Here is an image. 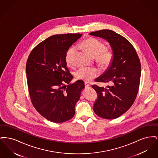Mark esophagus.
Here are the masks:
<instances>
[{
  "label": "esophagus",
  "instance_id": "1",
  "mask_svg": "<svg viewBox=\"0 0 158 158\" xmlns=\"http://www.w3.org/2000/svg\"><path fill=\"white\" fill-rule=\"evenodd\" d=\"M85 87L87 88H89V84H88L87 82L85 83Z\"/></svg>",
  "mask_w": 158,
  "mask_h": 158
}]
</instances>
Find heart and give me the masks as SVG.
I'll list each match as a JSON object with an SVG mask.
<instances>
[{"label": "heart", "instance_id": "heart-1", "mask_svg": "<svg viewBox=\"0 0 158 158\" xmlns=\"http://www.w3.org/2000/svg\"><path fill=\"white\" fill-rule=\"evenodd\" d=\"M77 46L84 49L92 56H95V59L98 65L102 69L109 68L113 63L114 53L111 49L106 48L105 44L101 41L94 37L86 38ZM77 51V47L72 46L66 52L65 61L68 66L73 65V57ZM99 75L97 68L83 67L79 68L75 72L76 77L77 79L88 82L93 80Z\"/></svg>", "mask_w": 158, "mask_h": 158}]
</instances>
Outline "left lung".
<instances>
[{"mask_svg":"<svg viewBox=\"0 0 158 158\" xmlns=\"http://www.w3.org/2000/svg\"><path fill=\"white\" fill-rule=\"evenodd\" d=\"M92 35L104 38L111 45L114 59L97 82H110L107 88L92 86L98 94L94 111L105 119H115L126 113L133 104L140 85L141 64L133 45L126 38L110 30L92 32Z\"/></svg>","mask_w":158,"mask_h":158,"instance_id":"8db88e82","label":"left lung"}]
</instances>
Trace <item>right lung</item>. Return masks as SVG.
Masks as SVG:
<instances>
[{
    "label": "right lung",
    "mask_w": 158,
    "mask_h": 158,
    "mask_svg": "<svg viewBox=\"0 0 158 158\" xmlns=\"http://www.w3.org/2000/svg\"><path fill=\"white\" fill-rule=\"evenodd\" d=\"M81 34H57L39 43L31 51L26 64L31 101L43 117L53 123H63L75 115L84 82L73 79L67 68L65 56ZM67 83L69 85H65Z\"/></svg>",
    "instance_id": "right-lung-1"
}]
</instances>
